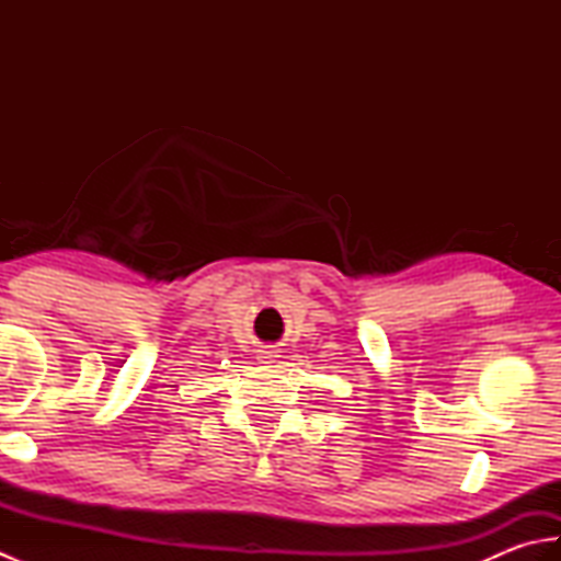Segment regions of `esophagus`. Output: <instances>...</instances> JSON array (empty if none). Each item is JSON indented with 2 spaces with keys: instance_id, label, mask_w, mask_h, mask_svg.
Returning <instances> with one entry per match:
<instances>
[{
  "instance_id": "obj_1",
  "label": "esophagus",
  "mask_w": 561,
  "mask_h": 561,
  "mask_svg": "<svg viewBox=\"0 0 561 561\" xmlns=\"http://www.w3.org/2000/svg\"><path fill=\"white\" fill-rule=\"evenodd\" d=\"M260 359H262V364H274V359H277V352H274V350H260Z\"/></svg>"
}]
</instances>
